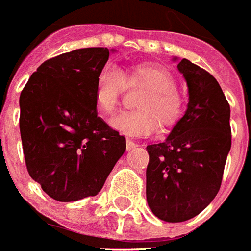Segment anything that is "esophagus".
I'll return each instance as SVG.
<instances>
[{
    "label": "esophagus",
    "instance_id": "esophagus-1",
    "mask_svg": "<svg viewBox=\"0 0 251 251\" xmlns=\"http://www.w3.org/2000/svg\"><path fill=\"white\" fill-rule=\"evenodd\" d=\"M137 144L134 142V141H131V139H127V151H132V149H135L137 148Z\"/></svg>",
    "mask_w": 251,
    "mask_h": 251
}]
</instances>
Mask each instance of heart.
<instances>
[{
    "label": "heart",
    "instance_id": "1",
    "mask_svg": "<svg viewBox=\"0 0 251 251\" xmlns=\"http://www.w3.org/2000/svg\"><path fill=\"white\" fill-rule=\"evenodd\" d=\"M128 85L141 84L148 88L138 100V110L123 112L110 120V127L128 137H146L153 134L160 122L161 126L170 127L176 124L182 113V100L176 92L174 75L166 67L142 63L132 67L124 75L114 65H105L98 72L94 99L97 109L105 116L116 112L123 91Z\"/></svg>",
    "mask_w": 251,
    "mask_h": 251
}]
</instances>
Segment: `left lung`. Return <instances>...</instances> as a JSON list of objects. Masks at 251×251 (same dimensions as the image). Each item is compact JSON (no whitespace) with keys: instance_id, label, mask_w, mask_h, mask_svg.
<instances>
[{"instance_id":"obj_1","label":"left lung","mask_w":251,"mask_h":251,"mask_svg":"<svg viewBox=\"0 0 251 251\" xmlns=\"http://www.w3.org/2000/svg\"><path fill=\"white\" fill-rule=\"evenodd\" d=\"M188 85L184 116L160 144L148 145L146 200L157 218L182 223L216 198L231 151V109L220 84L188 59L173 58Z\"/></svg>"}]
</instances>
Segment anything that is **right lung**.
I'll list each match as a JSON object with an SVG mask.
<instances>
[{"mask_svg":"<svg viewBox=\"0 0 251 251\" xmlns=\"http://www.w3.org/2000/svg\"><path fill=\"white\" fill-rule=\"evenodd\" d=\"M80 48L45 60L22 91L20 137L30 176L58 201L100 192L126 138L97 112L94 87L109 53Z\"/></svg>","mask_w":251,"mask_h":251,"instance_id":"1","label":"right lung"}]
</instances>
